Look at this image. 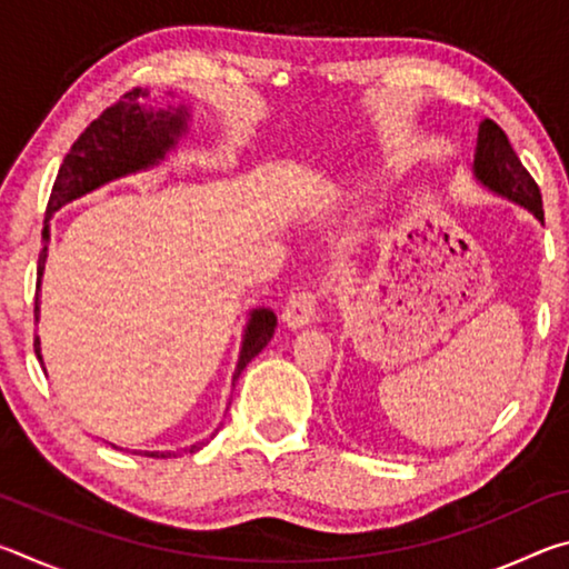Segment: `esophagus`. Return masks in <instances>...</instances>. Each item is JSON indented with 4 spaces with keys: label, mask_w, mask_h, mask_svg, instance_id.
I'll use <instances>...</instances> for the list:
<instances>
[{
    "label": "esophagus",
    "mask_w": 569,
    "mask_h": 569,
    "mask_svg": "<svg viewBox=\"0 0 569 569\" xmlns=\"http://www.w3.org/2000/svg\"><path fill=\"white\" fill-rule=\"evenodd\" d=\"M316 316H319V293L311 288L296 291L283 308V323L288 329H303V326L316 321Z\"/></svg>",
    "instance_id": "1"
}]
</instances>
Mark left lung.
Returning a JSON list of instances; mask_svg holds the SVG:
<instances>
[{"label": "left lung", "mask_w": 569, "mask_h": 569, "mask_svg": "<svg viewBox=\"0 0 569 569\" xmlns=\"http://www.w3.org/2000/svg\"><path fill=\"white\" fill-rule=\"evenodd\" d=\"M475 176L481 186L512 200V203L525 206L529 213L545 223L542 192H539L535 178L529 176L522 160L509 146L505 130L495 120H485L479 124Z\"/></svg>", "instance_id": "8db88e82"}]
</instances>
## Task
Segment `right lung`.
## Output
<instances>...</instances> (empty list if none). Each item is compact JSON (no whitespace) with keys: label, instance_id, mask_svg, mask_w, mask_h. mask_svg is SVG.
<instances>
[{"label":"right lung","instance_id":"add662e5","mask_svg":"<svg viewBox=\"0 0 569 569\" xmlns=\"http://www.w3.org/2000/svg\"><path fill=\"white\" fill-rule=\"evenodd\" d=\"M148 98L146 90L134 88L124 92L122 98L110 104L98 120H92L74 146L67 152L57 180L52 186L50 203H47V218L42 238L44 243L50 240V218L62 206L72 203L74 198L84 196L94 188L104 186V182L118 180L122 176H132V172L148 170L166 158V152L176 148V142L182 132L188 130V110L186 104L180 108L156 110L142 100ZM47 246L40 253V263H37V296H34V321H40V281L44 271ZM276 331V313L271 308H256L250 311V319L243 333V346H240L238 366L233 373V381H238L240 371L246 369L250 359L261 353L268 341L273 339ZM34 353L42 363L40 353V336L34 339ZM206 441L188 447L186 451H198ZM146 457L166 459L170 451H140Z\"/></svg>","mask_w":569,"mask_h":569}]
</instances>
